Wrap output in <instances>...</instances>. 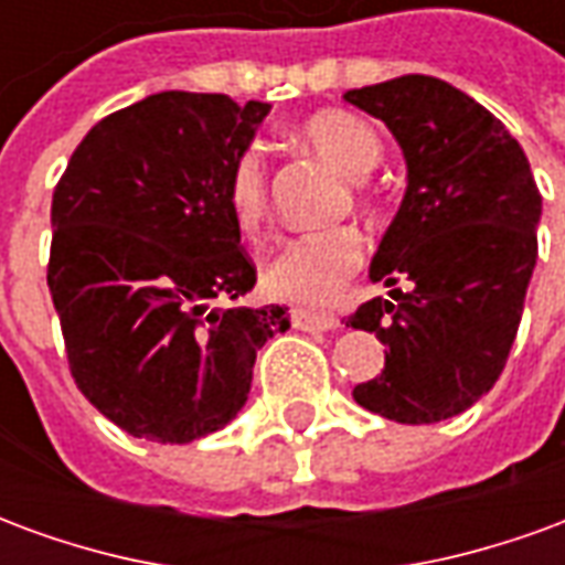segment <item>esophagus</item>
<instances>
[{"instance_id":"esophagus-1","label":"esophagus","mask_w":565,"mask_h":565,"mask_svg":"<svg viewBox=\"0 0 565 565\" xmlns=\"http://www.w3.org/2000/svg\"><path fill=\"white\" fill-rule=\"evenodd\" d=\"M290 323L296 330H315V332H327L339 327V320L332 315H320V311H308V308H290Z\"/></svg>"}]
</instances>
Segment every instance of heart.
Returning a JSON list of instances; mask_svg holds the SVG:
<instances>
[{
  "instance_id": "b5f03b06",
  "label": "heart",
  "mask_w": 565,
  "mask_h": 565,
  "mask_svg": "<svg viewBox=\"0 0 565 565\" xmlns=\"http://www.w3.org/2000/svg\"><path fill=\"white\" fill-rule=\"evenodd\" d=\"M296 139L351 178L372 172L381 160L379 132L366 120L339 108H323L308 115L296 129ZM226 211L242 238L259 242L266 235L269 178L259 150L247 148L233 162L226 174ZM363 257H366V242L354 226L296 235L266 266L263 287L275 299H287L299 306H330L363 266Z\"/></svg>"
}]
</instances>
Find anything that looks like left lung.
Wrapping results in <instances>:
<instances>
[{"label":"left lung","mask_w":565,"mask_h":565,"mask_svg":"<svg viewBox=\"0 0 565 565\" xmlns=\"http://www.w3.org/2000/svg\"><path fill=\"white\" fill-rule=\"evenodd\" d=\"M381 117L408 162V190L372 259V281H412L375 296L344 327L387 348L379 379L354 399L399 424L466 412L505 369L539 257L542 193L505 124L429 75L348 90Z\"/></svg>","instance_id":"1"}]
</instances>
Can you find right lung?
I'll return each mask as SVG.
<instances>
[{
    "label": "right lung",
    "mask_w": 565,
    "mask_h": 565,
    "mask_svg": "<svg viewBox=\"0 0 565 565\" xmlns=\"http://www.w3.org/2000/svg\"><path fill=\"white\" fill-rule=\"evenodd\" d=\"M266 115L223 93H157L103 117L56 181L47 287L68 372L129 436L223 429L257 351L290 327L281 306H217L257 281L226 174Z\"/></svg>",
    "instance_id": "right-lung-1"
}]
</instances>
